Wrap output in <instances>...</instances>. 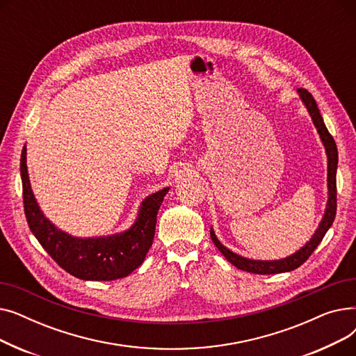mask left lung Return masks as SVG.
Returning a JSON list of instances; mask_svg holds the SVG:
<instances>
[{
  "mask_svg": "<svg viewBox=\"0 0 356 356\" xmlns=\"http://www.w3.org/2000/svg\"><path fill=\"white\" fill-rule=\"evenodd\" d=\"M297 93H298V97H300L302 102L305 104L309 115L312 117V121L317 129V133H319L321 140L326 149V156H327V203H326L325 215L319 223V227H317V229L312 235V238L300 250L286 258L275 259V261H259V259L257 261V259L244 258V257L232 252L225 245L220 244V241L216 238L213 229L211 228V238L213 241V244L216 245V248L222 252L223 257L229 261L231 264H234L236 268H239L242 271L254 273V274H277V273H289V271L298 268L313 254V251L317 248V245L321 244L323 236L332 227V223L336 216V170H338V148H336V143H334L333 137L329 134V131H327V128L323 122V118L321 115V111H319V108H317V104H316L314 98L312 97V93L302 88L297 89Z\"/></svg>",
  "mask_w": 356,
  "mask_h": 356,
  "instance_id": "1",
  "label": "left lung"
}]
</instances>
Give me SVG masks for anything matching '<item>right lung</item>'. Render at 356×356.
<instances>
[{
	"instance_id": "add662e5",
	"label": "right lung",
	"mask_w": 356,
	"mask_h": 356,
	"mask_svg": "<svg viewBox=\"0 0 356 356\" xmlns=\"http://www.w3.org/2000/svg\"><path fill=\"white\" fill-rule=\"evenodd\" d=\"M27 148L23 147L20 172L24 212L33 235L65 271L86 282H111L138 268L152 248L157 213L168 188L148 195L140 204L136 222L127 231L95 238H78L63 232L42 212L30 186Z\"/></svg>"
}]
</instances>
